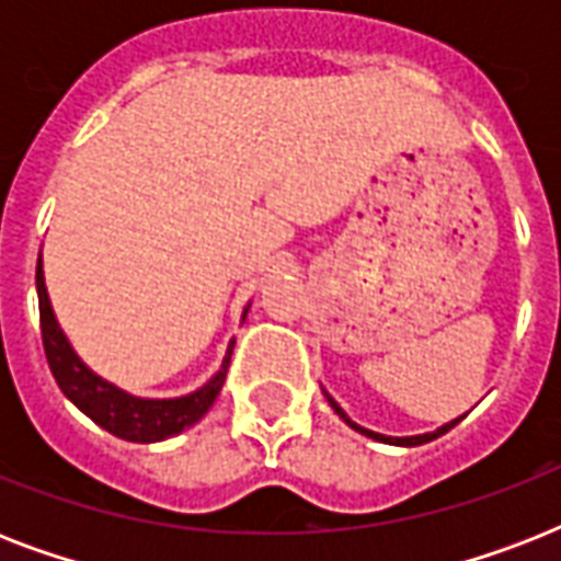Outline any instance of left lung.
Here are the masks:
<instances>
[{
  "label": "left lung",
  "mask_w": 561,
  "mask_h": 561,
  "mask_svg": "<svg viewBox=\"0 0 561 561\" xmlns=\"http://www.w3.org/2000/svg\"><path fill=\"white\" fill-rule=\"evenodd\" d=\"M325 399H329V404H332V408H334V413H337V416H341L343 422H346V425L355 427L358 434L369 436V439H378V443H390V445H422V443H431V439H436V436L448 434V431H451V427L457 425V422H460V419H462V416H460V419H454V422H448V425L436 427L434 434H419V436H383V434H375V431H367V427L355 425V422H352V419L346 416V413H343L341 404H337V401H334L332 396H329V392H325Z\"/></svg>",
  "instance_id": "left-lung-1"
}]
</instances>
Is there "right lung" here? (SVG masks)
Listing matches in <instances>:
<instances>
[{
	"mask_svg": "<svg viewBox=\"0 0 561 561\" xmlns=\"http://www.w3.org/2000/svg\"><path fill=\"white\" fill-rule=\"evenodd\" d=\"M37 299L43 350H46L48 369L55 375L57 387L64 390V396L72 401L75 408L87 413L95 425L118 436V439H127V443H160V439H169V436L192 427L211 408V401L218 399L236 341H229L227 358H224L218 373L211 375L201 390L180 396V399H136L130 392L118 390L116 383H107L104 378H99L75 355L69 341H66V334L57 325L51 302H48L46 282H43V262H37Z\"/></svg>",
	"mask_w": 561,
	"mask_h": 561,
	"instance_id": "1",
	"label": "right lung"
}]
</instances>
